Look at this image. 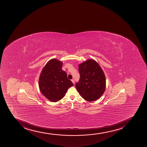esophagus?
I'll return each instance as SVG.
<instances>
[{"label":"esophagus","instance_id":"obj_1","mask_svg":"<svg viewBox=\"0 0 147 147\" xmlns=\"http://www.w3.org/2000/svg\"><path fill=\"white\" fill-rule=\"evenodd\" d=\"M71 82H73V83L74 84V79H71Z\"/></svg>","mask_w":147,"mask_h":147}]
</instances>
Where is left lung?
Masks as SVG:
<instances>
[{"instance_id":"1","label":"left lung","mask_w":147,"mask_h":147,"mask_svg":"<svg viewBox=\"0 0 147 147\" xmlns=\"http://www.w3.org/2000/svg\"><path fill=\"white\" fill-rule=\"evenodd\" d=\"M80 79L76 88L81 96L88 102L97 100L104 94L106 80L104 71L94 60L89 59L78 66Z\"/></svg>"}]
</instances>
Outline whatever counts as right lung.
Instances as JSON below:
<instances>
[{
	"mask_svg": "<svg viewBox=\"0 0 147 147\" xmlns=\"http://www.w3.org/2000/svg\"><path fill=\"white\" fill-rule=\"evenodd\" d=\"M62 62L53 59L43 67L39 77V86L43 96L56 102L63 98L73 83L62 70Z\"/></svg>",
	"mask_w": 147,
	"mask_h": 147,
	"instance_id": "add662e5",
	"label": "right lung"
}]
</instances>
